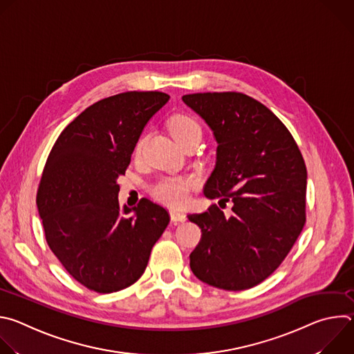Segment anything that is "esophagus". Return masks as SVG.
<instances>
[{
    "label": "esophagus",
    "mask_w": 354,
    "mask_h": 354,
    "mask_svg": "<svg viewBox=\"0 0 354 354\" xmlns=\"http://www.w3.org/2000/svg\"><path fill=\"white\" fill-rule=\"evenodd\" d=\"M169 214H171V220H172V221H185V220H186V214L182 213V212H179V210L172 209V210L169 212Z\"/></svg>",
    "instance_id": "esophagus-1"
}]
</instances>
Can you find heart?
<instances>
[{"mask_svg": "<svg viewBox=\"0 0 354 354\" xmlns=\"http://www.w3.org/2000/svg\"><path fill=\"white\" fill-rule=\"evenodd\" d=\"M169 129L175 140L182 145L190 140H201L203 129L201 124L187 113H178L171 118ZM145 141V134L140 136L134 144V156L141 154L142 144ZM197 186V179L187 175H164L158 178L149 186V193L162 203L171 206H182L190 197V193Z\"/></svg>", "mask_w": 354, "mask_h": 354, "instance_id": "1", "label": "heart"}]
</instances>
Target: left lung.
<instances>
[{"mask_svg":"<svg viewBox=\"0 0 354 354\" xmlns=\"http://www.w3.org/2000/svg\"><path fill=\"white\" fill-rule=\"evenodd\" d=\"M182 99L218 142L205 194L232 201L231 217L217 205L187 216L201 230L190 269L228 291L258 286L281 265L306 224L304 158L283 122L254 97L205 92Z\"/></svg>","mask_w":354,"mask_h":354,"instance_id":"8db88e82","label":"left lung"}]
</instances>
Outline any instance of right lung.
<instances>
[{
    "mask_svg": "<svg viewBox=\"0 0 354 354\" xmlns=\"http://www.w3.org/2000/svg\"><path fill=\"white\" fill-rule=\"evenodd\" d=\"M168 99L160 91L100 99L60 133L47 157L36 194L46 242L88 290L108 294L134 284L169 224L167 209L145 197L122 214L116 183L144 126Z\"/></svg>",
    "mask_w": 354,
    "mask_h": 354,
    "instance_id": "right-lung-1",
    "label": "right lung"
}]
</instances>
